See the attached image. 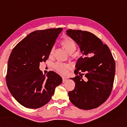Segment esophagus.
<instances>
[{
  "mask_svg": "<svg viewBox=\"0 0 127 127\" xmlns=\"http://www.w3.org/2000/svg\"><path fill=\"white\" fill-rule=\"evenodd\" d=\"M66 80H67V78H66V77H62V81L64 82H65V81H66Z\"/></svg>",
  "mask_w": 127,
  "mask_h": 127,
  "instance_id": "34e87169",
  "label": "esophagus"
}]
</instances>
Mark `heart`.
<instances>
[{
	"label": "heart",
	"mask_w": 127,
	"mask_h": 127,
	"mask_svg": "<svg viewBox=\"0 0 127 127\" xmlns=\"http://www.w3.org/2000/svg\"><path fill=\"white\" fill-rule=\"evenodd\" d=\"M61 44L64 46L65 50L68 53H72L76 50V44L74 40L70 37H66L61 41ZM54 51V47L51 48L50 55H52ZM70 66L67 64L62 63V62H57L56 63L53 67L55 70L60 74H64L67 72V70L69 68Z\"/></svg>",
	"instance_id": "heart-1"
}]
</instances>
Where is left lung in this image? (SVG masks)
<instances>
[{"instance_id": "left-lung-1", "label": "left lung", "mask_w": 127, "mask_h": 127, "mask_svg": "<svg viewBox=\"0 0 127 127\" xmlns=\"http://www.w3.org/2000/svg\"><path fill=\"white\" fill-rule=\"evenodd\" d=\"M66 33L76 42L83 54L75 66L77 76L71 78L75 86L68 93L69 99L80 109L96 108L108 99L112 91L115 72L114 58L108 46L93 33L76 30H68Z\"/></svg>"}]
</instances>
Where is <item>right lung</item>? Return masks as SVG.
Segmentation results:
<instances>
[{"instance_id": "right-lung-1", "label": "right lung", "mask_w": 127, "mask_h": 127, "mask_svg": "<svg viewBox=\"0 0 127 127\" xmlns=\"http://www.w3.org/2000/svg\"><path fill=\"white\" fill-rule=\"evenodd\" d=\"M62 28L35 31L20 41L8 60L6 83L15 99L24 107L37 109L49 102L62 77L53 71L47 77L39 70L46 62Z\"/></svg>"}]
</instances>
